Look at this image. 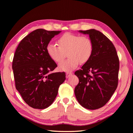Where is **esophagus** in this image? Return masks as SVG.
<instances>
[{"mask_svg": "<svg viewBox=\"0 0 133 133\" xmlns=\"http://www.w3.org/2000/svg\"><path fill=\"white\" fill-rule=\"evenodd\" d=\"M71 75H72V73H70V72H67L66 73V77L67 78L70 77Z\"/></svg>", "mask_w": 133, "mask_h": 133, "instance_id": "esophagus-1", "label": "esophagus"}]
</instances>
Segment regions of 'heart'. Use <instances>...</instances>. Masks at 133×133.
Segmentation results:
<instances>
[{"instance_id": "obj_1", "label": "heart", "mask_w": 133, "mask_h": 133, "mask_svg": "<svg viewBox=\"0 0 133 133\" xmlns=\"http://www.w3.org/2000/svg\"><path fill=\"white\" fill-rule=\"evenodd\" d=\"M57 46L48 43L46 50L47 54L56 63H61L66 56L69 58L59 65L60 70L69 71L77 68L80 62L84 64L91 58L93 51L92 40L86 36H78L66 33L57 40Z\"/></svg>"}]
</instances>
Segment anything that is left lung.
Masks as SVG:
<instances>
[{
	"instance_id": "1",
	"label": "left lung",
	"mask_w": 133,
	"mask_h": 133,
	"mask_svg": "<svg viewBox=\"0 0 133 133\" xmlns=\"http://www.w3.org/2000/svg\"><path fill=\"white\" fill-rule=\"evenodd\" d=\"M89 35L93 44L91 58L75 74L79 79L76 97L83 107L96 110L109 102L118 85L119 59L112 43L95 29L79 30Z\"/></svg>"
}]
</instances>
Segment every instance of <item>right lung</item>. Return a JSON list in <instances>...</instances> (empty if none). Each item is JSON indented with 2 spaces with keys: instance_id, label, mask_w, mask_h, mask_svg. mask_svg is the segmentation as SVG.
I'll return each mask as SVG.
<instances>
[{
  "instance_id": "right-lung-1",
  "label": "right lung",
  "mask_w": 133,
  "mask_h": 133,
  "mask_svg": "<svg viewBox=\"0 0 133 133\" xmlns=\"http://www.w3.org/2000/svg\"><path fill=\"white\" fill-rule=\"evenodd\" d=\"M60 32L36 29L24 37L16 50L12 62L16 89L34 109L50 106L66 80L64 72L51 73L57 66L46 50L47 44Z\"/></svg>"
}]
</instances>
